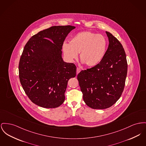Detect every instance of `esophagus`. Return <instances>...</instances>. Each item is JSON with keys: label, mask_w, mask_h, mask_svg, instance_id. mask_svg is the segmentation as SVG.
Masks as SVG:
<instances>
[{"label": "esophagus", "mask_w": 146, "mask_h": 146, "mask_svg": "<svg viewBox=\"0 0 146 146\" xmlns=\"http://www.w3.org/2000/svg\"><path fill=\"white\" fill-rule=\"evenodd\" d=\"M81 71V69L79 68H77V74H78Z\"/></svg>", "instance_id": "esophagus-1"}]
</instances>
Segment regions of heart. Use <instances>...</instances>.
<instances>
[{
	"instance_id": "b5f03b06",
	"label": "heart",
	"mask_w": 146,
	"mask_h": 146,
	"mask_svg": "<svg viewBox=\"0 0 146 146\" xmlns=\"http://www.w3.org/2000/svg\"><path fill=\"white\" fill-rule=\"evenodd\" d=\"M108 42L102 35L97 34L89 31H82L75 35L69 43H63L62 51L68 60L79 57L82 62L89 67L98 65L106 53Z\"/></svg>"
}]
</instances>
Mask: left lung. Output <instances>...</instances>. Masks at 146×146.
Instances as JSON below:
<instances>
[{
  "mask_svg": "<svg viewBox=\"0 0 146 146\" xmlns=\"http://www.w3.org/2000/svg\"><path fill=\"white\" fill-rule=\"evenodd\" d=\"M106 34L109 44L102 61L77 76L83 100L94 109H107L116 103L123 92L127 76L125 50L115 36L108 31Z\"/></svg>",
  "mask_w": 146,
  "mask_h": 146,
  "instance_id": "obj_1",
  "label": "left lung"
}]
</instances>
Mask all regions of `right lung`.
<instances>
[{"label": "right lung", "instance_id": "1", "mask_svg": "<svg viewBox=\"0 0 146 146\" xmlns=\"http://www.w3.org/2000/svg\"><path fill=\"white\" fill-rule=\"evenodd\" d=\"M76 27L54 26L33 36L24 47L19 64V78L33 103L56 108L65 100L69 79L76 76L74 64L63 61L62 48Z\"/></svg>", "mask_w": 146, "mask_h": 146}]
</instances>
